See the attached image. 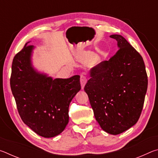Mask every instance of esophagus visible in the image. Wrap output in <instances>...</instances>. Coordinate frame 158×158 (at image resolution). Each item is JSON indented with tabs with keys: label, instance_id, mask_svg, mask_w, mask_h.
Listing matches in <instances>:
<instances>
[{
	"label": "esophagus",
	"instance_id": "34e87169",
	"mask_svg": "<svg viewBox=\"0 0 158 158\" xmlns=\"http://www.w3.org/2000/svg\"><path fill=\"white\" fill-rule=\"evenodd\" d=\"M86 82H87L86 77L84 75V74H81V76H80V83H81L82 89H84V85H85V84H86Z\"/></svg>",
	"mask_w": 158,
	"mask_h": 158
}]
</instances>
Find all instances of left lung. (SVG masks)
<instances>
[{
  "instance_id": "1",
  "label": "left lung",
  "mask_w": 158,
  "mask_h": 158,
  "mask_svg": "<svg viewBox=\"0 0 158 158\" xmlns=\"http://www.w3.org/2000/svg\"><path fill=\"white\" fill-rule=\"evenodd\" d=\"M119 49L90 69L84 87L96 121L103 130L118 135L138 121L148 87L143 58L122 35H111Z\"/></svg>"
}]
</instances>
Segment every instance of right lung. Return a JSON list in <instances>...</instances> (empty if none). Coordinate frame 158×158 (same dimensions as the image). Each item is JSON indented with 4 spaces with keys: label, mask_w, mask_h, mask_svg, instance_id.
I'll list each match as a JSON object with an SVG mask.
<instances>
[{
    "label": "right lung",
    "mask_w": 158,
    "mask_h": 158,
    "mask_svg": "<svg viewBox=\"0 0 158 158\" xmlns=\"http://www.w3.org/2000/svg\"><path fill=\"white\" fill-rule=\"evenodd\" d=\"M33 49L26 43L15 56L10 87L23 123L40 136L53 137L68 123L69 103L81 89L80 76L52 79L37 73L31 63Z\"/></svg>",
    "instance_id": "right-lung-1"
}]
</instances>
